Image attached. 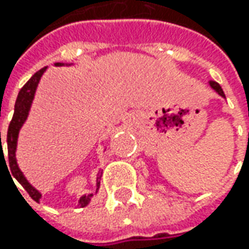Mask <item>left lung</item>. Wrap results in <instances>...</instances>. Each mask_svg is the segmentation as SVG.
<instances>
[{"mask_svg":"<svg viewBox=\"0 0 249 249\" xmlns=\"http://www.w3.org/2000/svg\"><path fill=\"white\" fill-rule=\"evenodd\" d=\"M209 86H211V89L215 91V92H217V94H219V95H220L222 98H226L225 92H223V90H222V87L219 86V83L212 82V80H211V82H209Z\"/></svg>","mask_w":249,"mask_h":249,"instance_id":"1","label":"left lung"}]
</instances>
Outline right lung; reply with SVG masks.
I'll list each match as a JSON object with an SVG mask.
<instances>
[{
	"mask_svg": "<svg viewBox=\"0 0 249 249\" xmlns=\"http://www.w3.org/2000/svg\"><path fill=\"white\" fill-rule=\"evenodd\" d=\"M55 66H71L73 63H53ZM47 71V66L40 69L38 72H36L30 77V80L24 84L23 87L20 89L19 94H18V98H16V102H15V110H14V118L9 123V127H8V134H6V145H8V159H9V172L12 173V176L23 186V188L29 193V196L33 198L36 202H40V198H41V193L33 187L29 180L24 177L23 172L19 169V165H18V160H16V147H18V137H19V131L22 129V126L24 124V122L27 120V116H29V112H30V108H32V104H33L34 95H36V90L38 87V83L41 80V76L44 74V72ZM0 144H1V133H0ZM2 147V145H1ZM1 155H4V152L1 151ZM5 158V157H4ZM5 160V159H4ZM6 165V162H5ZM100 172L97 175V190L94 194L98 193V188H100ZM92 193L91 194H84L79 198V204L77 205L80 208H84L87 206L91 202V198L94 196Z\"/></svg>",
	"mask_w": 249,
	"mask_h": 249,
	"instance_id": "1",
	"label": "right lung"
}]
</instances>
